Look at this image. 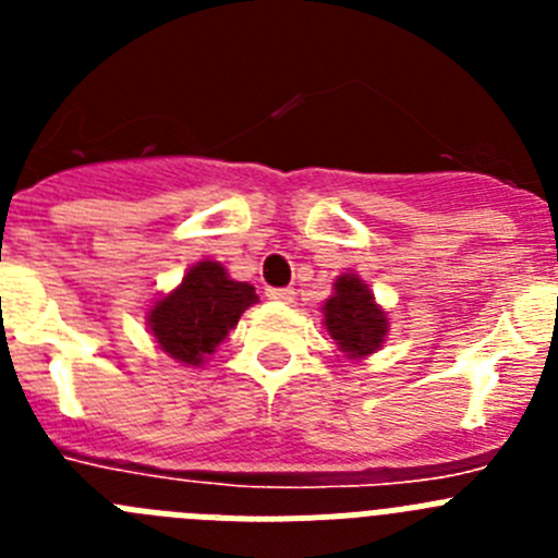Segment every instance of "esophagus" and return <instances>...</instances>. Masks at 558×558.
I'll return each mask as SVG.
<instances>
[{
  "mask_svg": "<svg viewBox=\"0 0 558 558\" xmlns=\"http://www.w3.org/2000/svg\"><path fill=\"white\" fill-rule=\"evenodd\" d=\"M270 299V302H282V304H290L295 299V290L293 288H268V293H265Z\"/></svg>",
  "mask_w": 558,
  "mask_h": 558,
  "instance_id": "esophagus-1",
  "label": "esophagus"
}]
</instances>
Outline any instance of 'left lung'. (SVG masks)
<instances>
[{"instance_id": "1", "label": "left lung", "mask_w": 558, "mask_h": 558, "mask_svg": "<svg viewBox=\"0 0 558 558\" xmlns=\"http://www.w3.org/2000/svg\"><path fill=\"white\" fill-rule=\"evenodd\" d=\"M324 324L352 357L372 354L388 332L386 313L374 304V295L357 276H340L335 282V295L324 304Z\"/></svg>"}]
</instances>
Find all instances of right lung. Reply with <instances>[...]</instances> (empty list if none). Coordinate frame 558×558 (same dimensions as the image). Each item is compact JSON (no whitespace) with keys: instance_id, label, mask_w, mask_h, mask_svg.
<instances>
[{"instance_id":"add662e5","label":"right lung","mask_w":558,"mask_h":558,"mask_svg":"<svg viewBox=\"0 0 558 558\" xmlns=\"http://www.w3.org/2000/svg\"><path fill=\"white\" fill-rule=\"evenodd\" d=\"M251 304H256L251 284L234 282L223 265L204 259L184 276L179 290L156 302L147 324L170 357L198 366Z\"/></svg>"}]
</instances>
